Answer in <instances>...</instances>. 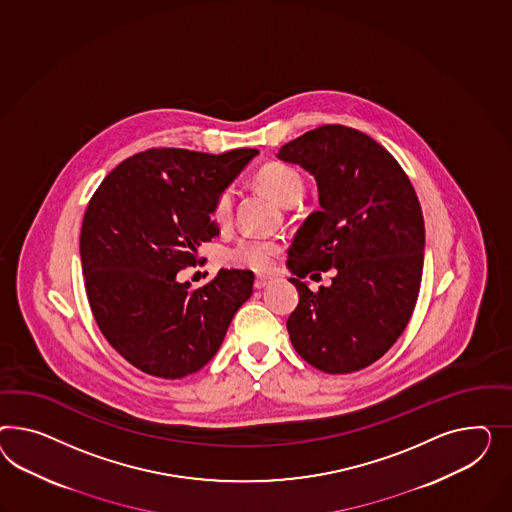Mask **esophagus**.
Instances as JSON below:
<instances>
[{"instance_id":"obj_1","label":"esophagus","mask_w":512,"mask_h":512,"mask_svg":"<svg viewBox=\"0 0 512 512\" xmlns=\"http://www.w3.org/2000/svg\"><path fill=\"white\" fill-rule=\"evenodd\" d=\"M270 283V277L257 276L255 277V289H264Z\"/></svg>"}]
</instances>
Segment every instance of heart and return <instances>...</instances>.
<instances>
[{
	"label": "heart",
	"instance_id": "heart-1",
	"mask_svg": "<svg viewBox=\"0 0 512 512\" xmlns=\"http://www.w3.org/2000/svg\"><path fill=\"white\" fill-rule=\"evenodd\" d=\"M255 184L276 199L279 205L289 207L304 194V179L302 175L283 162H268L255 173ZM235 212V194L231 188H223L216 195L210 216L218 227H227L233 220ZM283 253V244L274 238H242L233 248L227 249L225 259L231 266L251 270L257 274L272 272L277 263V257Z\"/></svg>",
	"mask_w": 512,
	"mask_h": 512
}]
</instances>
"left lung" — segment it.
Segmentation results:
<instances>
[{
	"label": "left lung",
	"instance_id": "left-lung-1",
	"mask_svg": "<svg viewBox=\"0 0 512 512\" xmlns=\"http://www.w3.org/2000/svg\"><path fill=\"white\" fill-rule=\"evenodd\" d=\"M277 156L315 175L320 203L287 259L300 294L287 320L292 346L318 371H360L395 345L414 313L425 249L414 186L389 151L350 126H318ZM330 267L333 285L311 292L303 277Z\"/></svg>",
	"mask_w": 512,
	"mask_h": 512
}]
</instances>
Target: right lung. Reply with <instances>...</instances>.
I'll return each instance as SVG.
<instances>
[{
	"instance_id": "add662e5",
	"label": "right lung",
	"mask_w": 512,
	"mask_h": 512,
	"mask_svg": "<svg viewBox=\"0 0 512 512\" xmlns=\"http://www.w3.org/2000/svg\"><path fill=\"white\" fill-rule=\"evenodd\" d=\"M255 154L156 147L126 158L89 199L80 235L87 300L102 335L139 371L177 380L203 369L251 296L249 270H220L199 289L177 274L220 235L212 203Z\"/></svg>"
}]
</instances>
